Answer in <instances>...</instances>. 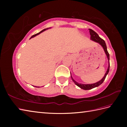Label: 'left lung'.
<instances>
[{
    "instance_id": "1",
    "label": "left lung",
    "mask_w": 127,
    "mask_h": 127,
    "mask_svg": "<svg viewBox=\"0 0 127 127\" xmlns=\"http://www.w3.org/2000/svg\"><path fill=\"white\" fill-rule=\"evenodd\" d=\"M89 31H90V35H91V39L92 40H93V41H94L99 43V44L103 48V49L105 51V54H106V55L107 56V59H108L109 66H108V68H107V71L106 72V73H105L103 78H102V79L101 80H100L99 81L95 83H93V84L85 85V84H82V83H78L76 81H75L73 79H72V77L71 75V79H72V81H73V82L78 86V87H79L80 88H81V89H83V90H91V89H92L93 88L98 87L100 85L101 83L104 82V81L105 80V78H106V75H107V74L109 73V70H110V62H109L110 55H109V53L108 52V51H107V47H106V44H105V41L103 39H102L101 37H100L98 35V34L95 33V32H94V31H93L92 29H89Z\"/></svg>"
}]
</instances>
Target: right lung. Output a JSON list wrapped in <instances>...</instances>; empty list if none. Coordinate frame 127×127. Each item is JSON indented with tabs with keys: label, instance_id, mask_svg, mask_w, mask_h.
<instances>
[{
	"label": "right lung",
	"instance_id": "1",
	"mask_svg": "<svg viewBox=\"0 0 127 127\" xmlns=\"http://www.w3.org/2000/svg\"><path fill=\"white\" fill-rule=\"evenodd\" d=\"M48 28H46V29H43V30L42 31H41V32H39V33H37V34H34V35H33V36H32V37H31V38H32V37H35V36H36V35H39V34H40V33H42V32H44L45 31H46V29H48Z\"/></svg>",
	"mask_w": 127,
	"mask_h": 127
}]
</instances>
